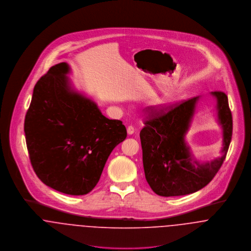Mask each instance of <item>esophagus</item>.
Listing matches in <instances>:
<instances>
[{
    "instance_id": "1",
    "label": "esophagus",
    "mask_w": 251,
    "mask_h": 251,
    "mask_svg": "<svg viewBox=\"0 0 251 251\" xmlns=\"http://www.w3.org/2000/svg\"><path fill=\"white\" fill-rule=\"evenodd\" d=\"M127 133H128V135H133V134L135 133L134 127H133V126H128V128H127Z\"/></svg>"
}]
</instances>
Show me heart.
I'll list each match as a JSON object with an SVG mask.
<instances>
[{
	"instance_id": "b5f03b06",
	"label": "heart",
	"mask_w": 251,
	"mask_h": 251,
	"mask_svg": "<svg viewBox=\"0 0 251 251\" xmlns=\"http://www.w3.org/2000/svg\"><path fill=\"white\" fill-rule=\"evenodd\" d=\"M170 101H171V99H170L169 97H165V98H163V99H160L156 104H157V106L163 107V106H166V105H167Z\"/></svg>"
}]
</instances>
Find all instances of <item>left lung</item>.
<instances>
[{
    "label": "left lung",
    "mask_w": 251,
    "mask_h": 251,
    "mask_svg": "<svg viewBox=\"0 0 251 251\" xmlns=\"http://www.w3.org/2000/svg\"><path fill=\"white\" fill-rule=\"evenodd\" d=\"M210 94L217 101L218 122L223 129L222 155L213 161L198 162L185 139L199 96L167 108V112H155L144 122L139 133L142 162L146 181L155 194L166 197L194 194L207 186L222 167L232 139V113L224 92Z\"/></svg>",
    "instance_id": "left-lung-1"
}]
</instances>
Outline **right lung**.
Masks as SVG:
<instances>
[{
    "label": "right lung",
    "mask_w": 251,
    "mask_h": 251,
    "mask_svg": "<svg viewBox=\"0 0 251 251\" xmlns=\"http://www.w3.org/2000/svg\"><path fill=\"white\" fill-rule=\"evenodd\" d=\"M70 72L60 62L38 80L24 131L37 177L62 194L83 195L94 189L127 131L122 121L104 116L93 100L73 87Z\"/></svg>",
    "instance_id": "obj_1"
}]
</instances>
